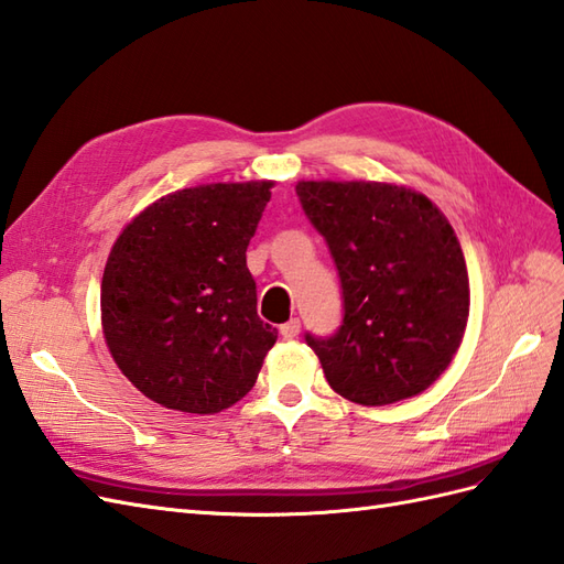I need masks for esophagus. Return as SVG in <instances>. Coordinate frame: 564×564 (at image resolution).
I'll list each match as a JSON object with an SVG mask.
<instances>
[{
    "mask_svg": "<svg viewBox=\"0 0 564 564\" xmlns=\"http://www.w3.org/2000/svg\"><path fill=\"white\" fill-rule=\"evenodd\" d=\"M281 336L283 338H297L300 336V319H291V322H285L283 326H281Z\"/></svg>",
    "mask_w": 564,
    "mask_h": 564,
    "instance_id": "1",
    "label": "esophagus"
}]
</instances>
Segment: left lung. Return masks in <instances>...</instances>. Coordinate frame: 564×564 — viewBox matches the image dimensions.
Listing matches in <instances>:
<instances>
[{"label":"left lung","mask_w":564,"mask_h":564,"mask_svg":"<svg viewBox=\"0 0 564 564\" xmlns=\"http://www.w3.org/2000/svg\"><path fill=\"white\" fill-rule=\"evenodd\" d=\"M295 191L343 285L340 328L305 336L328 386L367 408L420 395L467 328L469 276L453 226L405 185L300 181Z\"/></svg>","instance_id":"obj_1"}]
</instances>
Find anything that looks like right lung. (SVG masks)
I'll use <instances>...</instances> for the list:
<instances>
[{"label": "right lung", "mask_w": 564, "mask_h": 564, "mask_svg": "<svg viewBox=\"0 0 564 564\" xmlns=\"http://www.w3.org/2000/svg\"><path fill=\"white\" fill-rule=\"evenodd\" d=\"M273 181L152 202L109 252L102 330L123 377L162 408L214 414L252 391L279 330L257 316L250 238Z\"/></svg>", "instance_id": "obj_1"}]
</instances>
